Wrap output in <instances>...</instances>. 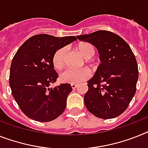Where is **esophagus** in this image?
Segmentation results:
<instances>
[{"mask_svg":"<svg viewBox=\"0 0 148 148\" xmlns=\"http://www.w3.org/2000/svg\"><path fill=\"white\" fill-rule=\"evenodd\" d=\"M71 86V88H72V89H76V88L77 87V86H78V85H77V84H72Z\"/></svg>","mask_w":148,"mask_h":148,"instance_id":"obj_1","label":"esophagus"}]
</instances>
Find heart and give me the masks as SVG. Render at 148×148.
Listing matches in <instances>:
<instances>
[{"mask_svg": "<svg viewBox=\"0 0 148 148\" xmlns=\"http://www.w3.org/2000/svg\"><path fill=\"white\" fill-rule=\"evenodd\" d=\"M78 50L84 56L86 59H90L94 56L95 53V48L91 43L84 42L77 45ZM66 56V48L62 47L56 51L53 56V64L54 68L59 70L62 68L65 61ZM91 73L87 68H81V69H71L68 68L63 71L59 74V80L62 83L65 84H77L81 81L87 80L90 77Z\"/></svg>", "mask_w": 148, "mask_h": 148, "instance_id": "1", "label": "heart"}]
</instances>
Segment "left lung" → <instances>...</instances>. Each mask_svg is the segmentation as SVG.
Wrapping results in <instances>:
<instances>
[{"instance_id":"1","label":"left lung","mask_w":148,"mask_h":148,"mask_svg":"<svg viewBox=\"0 0 148 148\" xmlns=\"http://www.w3.org/2000/svg\"><path fill=\"white\" fill-rule=\"evenodd\" d=\"M77 39L95 46L101 62L87 81L86 108L99 118L118 116L127 108L136 91L138 69L134 53L122 38L108 31L77 36Z\"/></svg>"}]
</instances>
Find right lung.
Masks as SVG:
<instances>
[{"instance_id": "right-lung-1", "label": "right lung", "mask_w": 148, "mask_h": 148, "mask_svg": "<svg viewBox=\"0 0 148 148\" xmlns=\"http://www.w3.org/2000/svg\"><path fill=\"white\" fill-rule=\"evenodd\" d=\"M76 40L74 36L38 34L27 40L17 50L11 63L10 86L15 100L28 117L49 122L64 110L72 88L68 84L49 86L59 77L53 56L57 49Z\"/></svg>"}]
</instances>
